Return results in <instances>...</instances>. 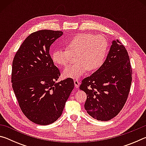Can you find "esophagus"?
<instances>
[{
	"label": "esophagus",
	"instance_id": "esophagus-1",
	"mask_svg": "<svg viewBox=\"0 0 146 146\" xmlns=\"http://www.w3.org/2000/svg\"><path fill=\"white\" fill-rule=\"evenodd\" d=\"M74 84H75V86L76 88H78L79 87L80 82H79V81L77 80V79H75V80H74Z\"/></svg>",
	"mask_w": 146,
	"mask_h": 146
}]
</instances>
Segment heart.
I'll return each instance as SVG.
<instances>
[{"instance_id":"heart-1","label":"heart","mask_w":146,"mask_h":146,"mask_svg":"<svg viewBox=\"0 0 146 146\" xmlns=\"http://www.w3.org/2000/svg\"><path fill=\"white\" fill-rule=\"evenodd\" d=\"M109 50V43L104 36L92 33L76 35L66 44V49H55L51 53L54 63L67 66L76 56V62L64 71L66 77L78 78L88 70L97 71L102 67Z\"/></svg>"}]
</instances>
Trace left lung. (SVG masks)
<instances>
[{
    "instance_id": "left-lung-1",
    "label": "left lung",
    "mask_w": 146,
    "mask_h": 146,
    "mask_svg": "<svg viewBox=\"0 0 146 146\" xmlns=\"http://www.w3.org/2000/svg\"><path fill=\"white\" fill-rule=\"evenodd\" d=\"M132 74L126 49L118 40H113L102 67L80 86L87 95L84 108L88 114L101 121L116 117L127 99Z\"/></svg>"
}]
</instances>
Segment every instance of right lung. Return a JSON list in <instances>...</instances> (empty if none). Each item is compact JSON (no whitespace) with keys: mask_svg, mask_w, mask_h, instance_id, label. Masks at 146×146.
<instances>
[{"mask_svg":"<svg viewBox=\"0 0 146 146\" xmlns=\"http://www.w3.org/2000/svg\"><path fill=\"white\" fill-rule=\"evenodd\" d=\"M62 34L47 29L30 34L12 64V88L20 108L29 120L39 125L51 124L60 117L74 88L71 78L55 82L60 73L49 55L51 45Z\"/></svg>","mask_w":146,"mask_h":146,"instance_id":"right-lung-1","label":"right lung"}]
</instances>
